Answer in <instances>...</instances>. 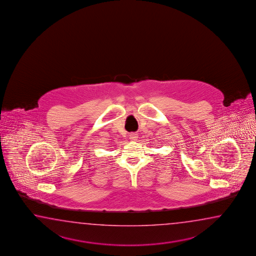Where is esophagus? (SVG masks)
<instances>
[{
  "mask_svg": "<svg viewBox=\"0 0 256 256\" xmlns=\"http://www.w3.org/2000/svg\"><path fill=\"white\" fill-rule=\"evenodd\" d=\"M129 136H130V139L132 141H136V139H137V137H138V134H136V132H130Z\"/></svg>",
  "mask_w": 256,
  "mask_h": 256,
  "instance_id": "34e87169",
  "label": "esophagus"
}]
</instances>
